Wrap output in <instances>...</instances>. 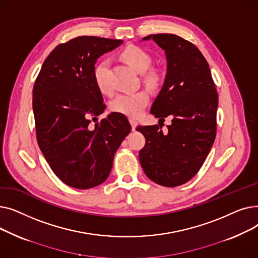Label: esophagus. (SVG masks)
I'll return each instance as SVG.
<instances>
[{
    "instance_id": "1",
    "label": "esophagus",
    "mask_w": 258,
    "mask_h": 258,
    "mask_svg": "<svg viewBox=\"0 0 258 258\" xmlns=\"http://www.w3.org/2000/svg\"><path fill=\"white\" fill-rule=\"evenodd\" d=\"M130 123H131V125H132V130H133V131L136 130V126H137V124H138V122H137L136 120L131 118V119H130Z\"/></svg>"
}]
</instances>
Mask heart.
<instances>
[{"label":"heart","mask_w":258,"mask_h":258,"mask_svg":"<svg viewBox=\"0 0 258 258\" xmlns=\"http://www.w3.org/2000/svg\"><path fill=\"white\" fill-rule=\"evenodd\" d=\"M119 56L135 71L139 73L143 72L142 79L147 87L155 89L161 85V72L156 68H150L152 56L144 49L130 45L120 51ZM107 68L108 61L103 59L95 66L93 70L95 85L103 94L111 92V87L107 81ZM148 102H150V94L145 90H138L136 92L118 94L111 102V108L116 113L131 118H137L143 113Z\"/></svg>","instance_id":"heart-1"}]
</instances>
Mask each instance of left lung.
<instances>
[{"label":"left lung","instance_id":"left-lung-1","mask_svg":"<svg viewBox=\"0 0 258 258\" xmlns=\"http://www.w3.org/2000/svg\"><path fill=\"white\" fill-rule=\"evenodd\" d=\"M142 39H153L167 60L164 84L151 113L159 122L166 117L172 120L166 134L158 124L137 126L145 137L140 164L155 183L180 186L198 173L213 145L219 96L209 64L192 43L168 33Z\"/></svg>","mask_w":258,"mask_h":258}]
</instances>
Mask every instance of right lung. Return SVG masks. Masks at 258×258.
Returning <instances> with one entry per match:
<instances>
[{"mask_svg": "<svg viewBox=\"0 0 258 258\" xmlns=\"http://www.w3.org/2000/svg\"><path fill=\"white\" fill-rule=\"evenodd\" d=\"M121 39L78 36L55 47L33 87L36 139L46 161L68 186L89 189L103 183L114 155L132 127L127 118L111 113L91 127L105 104L95 85L97 58Z\"/></svg>", "mask_w": 258, "mask_h": 258, "instance_id": "add662e5", "label": "right lung"}]
</instances>
